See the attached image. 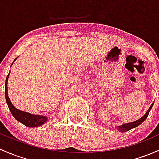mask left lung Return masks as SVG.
Segmentation results:
<instances>
[{
  "label": "left lung",
  "instance_id": "8db88e82",
  "mask_svg": "<svg viewBox=\"0 0 159 159\" xmlns=\"http://www.w3.org/2000/svg\"><path fill=\"white\" fill-rule=\"evenodd\" d=\"M153 104H154V102L151 105V106H150L149 109H148V111L146 112V113H145V115L142 116V118H140L139 119L135 121V122H130V123H125V124H123V125H119V126H118V129H119V131H120L121 132H127V131L130 130V129H132L133 128H135V127H137L138 125H139L140 124H142V122H143L145 120V119L148 117V114H149L150 110H151V109L152 108Z\"/></svg>",
  "mask_w": 159,
  "mask_h": 159
}]
</instances>
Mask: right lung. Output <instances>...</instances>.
Here are the masks:
<instances>
[{
	"instance_id": "right-lung-1",
	"label": "right lung",
	"mask_w": 159,
	"mask_h": 159,
	"mask_svg": "<svg viewBox=\"0 0 159 159\" xmlns=\"http://www.w3.org/2000/svg\"><path fill=\"white\" fill-rule=\"evenodd\" d=\"M17 60V58L14 60V61ZM13 64V63H12ZM11 64V66H12ZM10 73L7 76L6 78V82H5V98H6V102L7 103L8 108H9L10 111L12 113L13 116L17 119V121L20 122H21L22 124H24V125L27 127H37L40 126V125H43L44 123H46L47 121V118L46 116H40V115H33V114L29 113V112H24V111H21L17 109V108L14 107L13 106V104L11 103V100H10V98L8 97L7 94V81L8 78H9Z\"/></svg>"
}]
</instances>
